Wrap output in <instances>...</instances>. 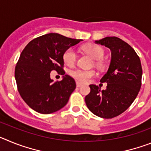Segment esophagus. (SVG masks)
I'll list each match as a JSON object with an SVG mask.
<instances>
[{
  "mask_svg": "<svg viewBox=\"0 0 151 151\" xmlns=\"http://www.w3.org/2000/svg\"><path fill=\"white\" fill-rule=\"evenodd\" d=\"M76 86H77V87H78V88L81 87V86H82V84L80 83V82H76Z\"/></svg>",
  "mask_w": 151,
  "mask_h": 151,
  "instance_id": "1",
  "label": "esophagus"
}]
</instances>
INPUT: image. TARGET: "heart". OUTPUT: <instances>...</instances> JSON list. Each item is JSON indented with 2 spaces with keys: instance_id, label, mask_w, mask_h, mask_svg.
<instances>
[{
  "instance_id": "heart-1",
  "label": "heart",
  "mask_w": 151,
  "mask_h": 151,
  "mask_svg": "<svg viewBox=\"0 0 151 151\" xmlns=\"http://www.w3.org/2000/svg\"><path fill=\"white\" fill-rule=\"evenodd\" d=\"M88 54L91 56L94 60H99L102 59L104 55V50L101 47L98 45L88 44L83 47ZM63 61L68 66H73L76 61V53L73 47L68 48L63 54ZM71 75L78 82H87L91 78L95 75V72L93 70H82V69H76L71 72Z\"/></svg>"
}]
</instances>
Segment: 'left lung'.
Wrapping results in <instances>:
<instances>
[{"label":"left lung","instance_id":"1","mask_svg":"<svg viewBox=\"0 0 151 151\" xmlns=\"http://www.w3.org/2000/svg\"><path fill=\"white\" fill-rule=\"evenodd\" d=\"M111 50V61L101 82L107 83L106 90L90 85L85 104L97 116L111 119L127 110L138 95L141 86L142 68L139 57L125 41L117 37L95 41Z\"/></svg>","mask_w":151,"mask_h":151}]
</instances>
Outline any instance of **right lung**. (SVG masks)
Instances as JSON below:
<instances>
[{"instance_id": "obj_1", "label": "right lung", "mask_w": 151, "mask_h": 151, "mask_svg": "<svg viewBox=\"0 0 151 151\" xmlns=\"http://www.w3.org/2000/svg\"><path fill=\"white\" fill-rule=\"evenodd\" d=\"M81 41L49 33L33 39L23 49L15 68V78L19 93L35 111L49 114L67 104L76 87L74 78L65 75L61 81L54 82L50 72L65 74L64 52Z\"/></svg>"}]
</instances>
